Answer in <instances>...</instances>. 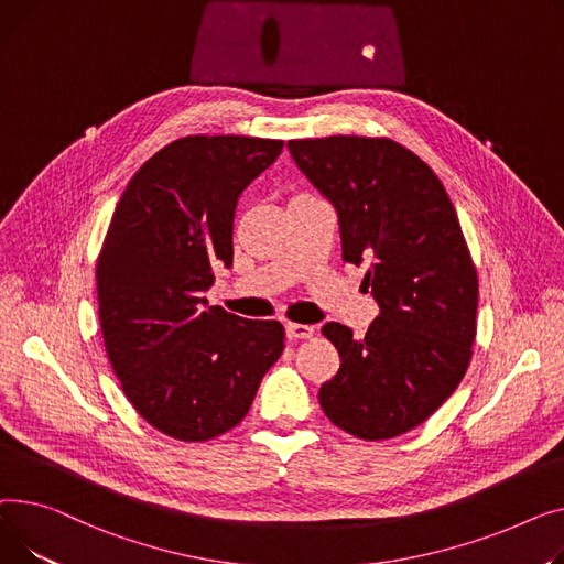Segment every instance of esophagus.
<instances>
[{
	"mask_svg": "<svg viewBox=\"0 0 564 564\" xmlns=\"http://www.w3.org/2000/svg\"><path fill=\"white\" fill-rule=\"evenodd\" d=\"M286 337L289 339H312L314 337V325L286 323Z\"/></svg>",
	"mask_w": 564,
	"mask_h": 564,
	"instance_id": "esophagus-1",
	"label": "esophagus"
}]
</instances>
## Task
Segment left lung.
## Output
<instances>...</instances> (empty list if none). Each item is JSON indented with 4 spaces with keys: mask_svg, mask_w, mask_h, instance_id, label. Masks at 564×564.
<instances>
[{
    "mask_svg": "<svg viewBox=\"0 0 564 564\" xmlns=\"http://www.w3.org/2000/svg\"><path fill=\"white\" fill-rule=\"evenodd\" d=\"M286 148L335 205L344 261L369 269L364 284L380 307L364 339L323 325L341 367L321 387V408L359 440L399 437L442 408L474 352L478 273L455 207L433 169L391 139Z\"/></svg>",
    "mask_w": 564,
    "mask_h": 564,
    "instance_id": "8db88e82",
    "label": "left lung"
}]
</instances>
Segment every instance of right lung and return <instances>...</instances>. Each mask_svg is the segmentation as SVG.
<instances>
[{
  "label": "right lung",
  "mask_w": 564,
  "mask_h": 564,
  "mask_svg": "<svg viewBox=\"0 0 564 564\" xmlns=\"http://www.w3.org/2000/svg\"><path fill=\"white\" fill-rule=\"evenodd\" d=\"M282 141L186 137L129 180L97 257L99 327L127 401L159 433L207 442L248 414L284 350L280 321L207 307L214 263L235 259L243 188Z\"/></svg>",
  "instance_id": "obj_1"
}]
</instances>
